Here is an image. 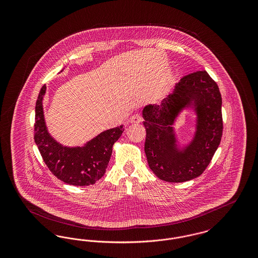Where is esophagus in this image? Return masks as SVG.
Here are the masks:
<instances>
[{"mask_svg":"<svg viewBox=\"0 0 258 258\" xmlns=\"http://www.w3.org/2000/svg\"><path fill=\"white\" fill-rule=\"evenodd\" d=\"M142 121V118H141V116L137 113V114H134L131 118H130V122L131 123H140Z\"/></svg>","mask_w":258,"mask_h":258,"instance_id":"34e87169","label":"esophagus"}]
</instances>
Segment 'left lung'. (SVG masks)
<instances>
[{
    "mask_svg": "<svg viewBox=\"0 0 258 258\" xmlns=\"http://www.w3.org/2000/svg\"><path fill=\"white\" fill-rule=\"evenodd\" d=\"M185 107H192L197 113V132L190 145L181 151L171 124ZM143 118L145 154L152 171L165 182L192 180L207 168L221 143L223 125L219 86L206 71L187 74L160 105L145 106Z\"/></svg>",
    "mask_w": 258,
    "mask_h": 258,
    "instance_id": "8db88e82",
    "label": "left lung"
}]
</instances>
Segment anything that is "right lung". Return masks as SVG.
Instances as JSON below:
<instances>
[{
  "label": "right lung",
  "mask_w": 258,
  "mask_h": 258,
  "mask_svg": "<svg viewBox=\"0 0 258 258\" xmlns=\"http://www.w3.org/2000/svg\"><path fill=\"white\" fill-rule=\"evenodd\" d=\"M46 86L40 89L36 103L34 138L46 166L59 180L73 185H90L105 173L112 148L120 138L123 125L107 130L87 142L83 147H64L48 134L44 121L42 99Z\"/></svg>",
  "instance_id": "obj_1"
}]
</instances>
